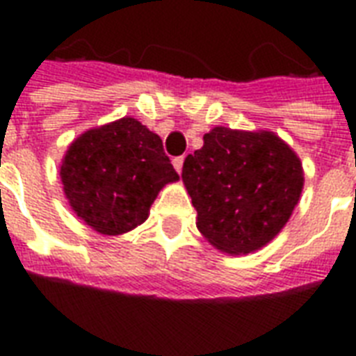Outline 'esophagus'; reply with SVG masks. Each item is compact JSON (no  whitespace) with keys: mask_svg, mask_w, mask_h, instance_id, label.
I'll use <instances>...</instances> for the list:
<instances>
[{"mask_svg":"<svg viewBox=\"0 0 356 356\" xmlns=\"http://www.w3.org/2000/svg\"><path fill=\"white\" fill-rule=\"evenodd\" d=\"M183 162H184V156H175V159H173V166H175V170H177L179 173H181V170H183Z\"/></svg>","mask_w":356,"mask_h":356,"instance_id":"1","label":"esophagus"}]
</instances>
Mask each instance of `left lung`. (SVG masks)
<instances>
[{"label": "left lung", "mask_w": 356, "mask_h": 356, "mask_svg": "<svg viewBox=\"0 0 356 356\" xmlns=\"http://www.w3.org/2000/svg\"><path fill=\"white\" fill-rule=\"evenodd\" d=\"M183 164L197 229L225 253H251L273 240L303 190L298 155L268 131L214 127Z\"/></svg>", "instance_id": "left-lung-1"}]
</instances>
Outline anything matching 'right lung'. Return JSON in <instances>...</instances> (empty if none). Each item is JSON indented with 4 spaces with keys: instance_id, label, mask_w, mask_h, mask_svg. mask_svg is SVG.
<instances>
[{
    "instance_id": "1",
    "label": "right lung",
    "mask_w": 356,
    "mask_h": 356,
    "mask_svg": "<svg viewBox=\"0 0 356 356\" xmlns=\"http://www.w3.org/2000/svg\"><path fill=\"white\" fill-rule=\"evenodd\" d=\"M60 179L75 214L102 234L145 222L164 184L177 181L161 136L134 118L81 134L66 151Z\"/></svg>"
}]
</instances>
